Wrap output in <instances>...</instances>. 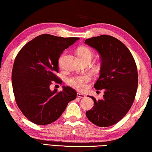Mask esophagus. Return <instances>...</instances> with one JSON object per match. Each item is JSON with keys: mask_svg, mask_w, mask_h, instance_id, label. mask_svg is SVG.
I'll list each match as a JSON object with an SVG mask.
<instances>
[{"mask_svg": "<svg viewBox=\"0 0 152 152\" xmlns=\"http://www.w3.org/2000/svg\"><path fill=\"white\" fill-rule=\"evenodd\" d=\"M77 97H79V98L86 97V95H85L84 94H80V93H77Z\"/></svg>", "mask_w": 152, "mask_h": 152, "instance_id": "esophagus-1", "label": "esophagus"}]
</instances>
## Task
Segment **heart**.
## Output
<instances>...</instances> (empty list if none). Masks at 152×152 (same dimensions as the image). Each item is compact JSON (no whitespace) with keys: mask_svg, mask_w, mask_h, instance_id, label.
<instances>
[{"mask_svg":"<svg viewBox=\"0 0 152 152\" xmlns=\"http://www.w3.org/2000/svg\"><path fill=\"white\" fill-rule=\"evenodd\" d=\"M77 54L80 59L83 61L87 59H91L94 55L92 50L87 47H81L77 50ZM63 55H61L58 58V66H61ZM91 77L89 75H82L72 76L67 79V83L69 86L73 87L79 91H85L87 87V83L90 81Z\"/></svg>","mask_w":152,"mask_h":152,"instance_id":"obj_1","label":"heart"}]
</instances>
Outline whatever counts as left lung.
Segmentation results:
<instances>
[{"instance_id":"1","label":"left lung","mask_w":152,"mask_h":152,"mask_svg":"<svg viewBox=\"0 0 152 152\" xmlns=\"http://www.w3.org/2000/svg\"><path fill=\"white\" fill-rule=\"evenodd\" d=\"M85 42L101 55L100 76L94 87L105 91L102 100L90 96L94 105L86 116L97 126H111L126 115L134 103L138 84L136 63L126 45L112 36L91 37Z\"/></svg>"}]
</instances>
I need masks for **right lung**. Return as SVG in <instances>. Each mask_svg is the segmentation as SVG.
<instances>
[{"instance_id": "1", "label": "right lung", "mask_w": 152, "mask_h": 152, "mask_svg": "<svg viewBox=\"0 0 152 152\" xmlns=\"http://www.w3.org/2000/svg\"><path fill=\"white\" fill-rule=\"evenodd\" d=\"M78 39L43 34L18 53L12 71V89L17 106L30 121L41 126L51 124L76 98V91L70 87L57 91H50V86L53 82L62 83L56 75L58 58Z\"/></svg>"}]
</instances>
